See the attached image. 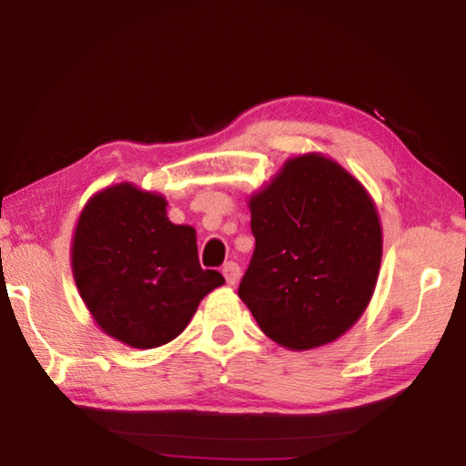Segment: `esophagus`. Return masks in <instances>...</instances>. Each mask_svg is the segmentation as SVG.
<instances>
[{
  "mask_svg": "<svg viewBox=\"0 0 466 466\" xmlns=\"http://www.w3.org/2000/svg\"><path fill=\"white\" fill-rule=\"evenodd\" d=\"M222 273H224V278L228 281V286H234V283L240 279V267H238V263H234V261L226 263Z\"/></svg>",
  "mask_w": 466,
  "mask_h": 466,
  "instance_id": "1",
  "label": "esophagus"
}]
</instances>
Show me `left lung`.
Segmentation results:
<instances>
[{
  "label": "left lung",
  "instance_id": "8db88e82",
  "mask_svg": "<svg viewBox=\"0 0 466 466\" xmlns=\"http://www.w3.org/2000/svg\"><path fill=\"white\" fill-rule=\"evenodd\" d=\"M255 252L238 296L294 351L335 341L374 294L382 228L358 178L322 154L289 157L248 201Z\"/></svg>",
  "mask_w": 466,
  "mask_h": 466
}]
</instances>
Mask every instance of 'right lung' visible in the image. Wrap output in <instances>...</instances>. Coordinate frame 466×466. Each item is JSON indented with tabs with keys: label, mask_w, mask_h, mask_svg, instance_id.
<instances>
[{
	"label": "right lung",
	"mask_w": 466,
	"mask_h": 466,
	"mask_svg": "<svg viewBox=\"0 0 466 466\" xmlns=\"http://www.w3.org/2000/svg\"><path fill=\"white\" fill-rule=\"evenodd\" d=\"M167 199L131 183L92 197L77 219L72 271L86 309L116 341L152 350L183 333L201 299L224 283L201 269L191 226Z\"/></svg>",
	"instance_id": "right-lung-1"
}]
</instances>
